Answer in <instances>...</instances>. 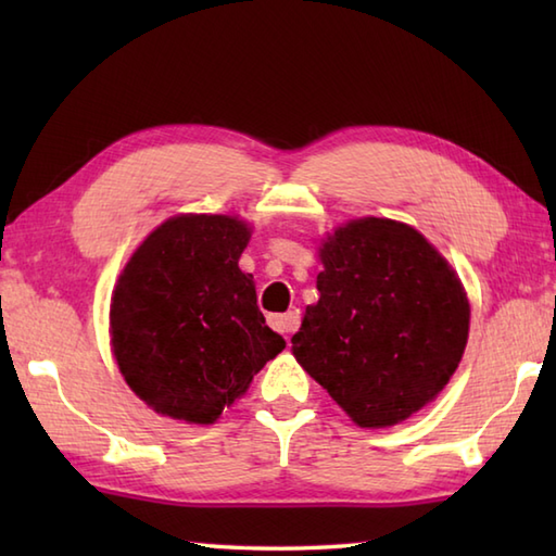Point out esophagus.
I'll use <instances>...</instances> for the list:
<instances>
[{
	"label": "esophagus",
	"instance_id": "esophagus-1",
	"mask_svg": "<svg viewBox=\"0 0 556 556\" xmlns=\"http://www.w3.org/2000/svg\"><path fill=\"white\" fill-rule=\"evenodd\" d=\"M267 325L275 329V332H279L281 337H287L299 327V320H296V315H291V313L289 315H269Z\"/></svg>",
	"mask_w": 556,
	"mask_h": 556
}]
</instances>
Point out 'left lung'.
Returning a JSON list of instances; mask_svg holds the SVG:
<instances>
[{"instance_id":"left-lung-1","label":"left lung","mask_w":556,"mask_h":556,"mask_svg":"<svg viewBox=\"0 0 556 556\" xmlns=\"http://www.w3.org/2000/svg\"><path fill=\"white\" fill-rule=\"evenodd\" d=\"M320 301L293 356L361 428L406 420L442 392L468 341L470 308L446 260L392 219L365 217L323 248Z\"/></svg>"}]
</instances>
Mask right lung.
<instances>
[{"mask_svg":"<svg viewBox=\"0 0 556 556\" xmlns=\"http://www.w3.org/2000/svg\"><path fill=\"white\" fill-rule=\"evenodd\" d=\"M251 239L227 215H181L152 231L116 281L110 332L128 387L162 416L215 422L287 346L239 269Z\"/></svg>","mask_w":556,"mask_h":556,"instance_id":"1","label":"right lung"}]
</instances>
